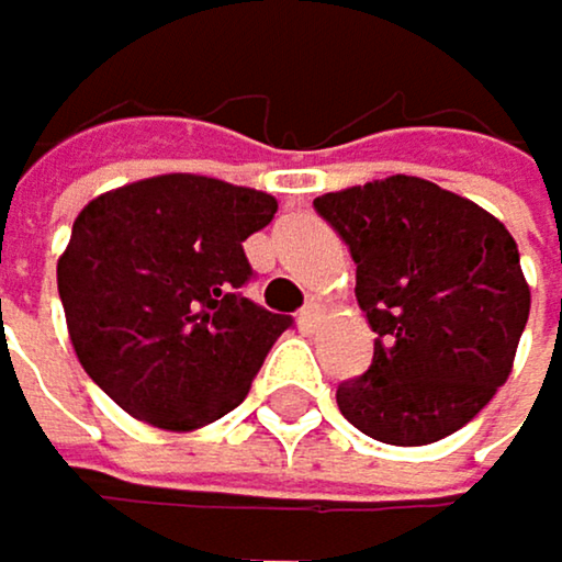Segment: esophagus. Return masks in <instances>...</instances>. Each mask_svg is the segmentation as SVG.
Here are the masks:
<instances>
[{
    "instance_id": "1",
    "label": "esophagus",
    "mask_w": 562,
    "mask_h": 562,
    "mask_svg": "<svg viewBox=\"0 0 562 562\" xmlns=\"http://www.w3.org/2000/svg\"><path fill=\"white\" fill-rule=\"evenodd\" d=\"M316 323H319V306H316V303H310V306H303V310L296 313V327H300L303 334H313V330H316Z\"/></svg>"
}]
</instances>
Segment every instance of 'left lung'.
<instances>
[{"instance_id":"8db88e82","label":"left lung","mask_w":562,"mask_h":562,"mask_svg":"<svg viewBox=\"0 0 562 562\" xmlns=\"http://www.w3.org/2000/svg\"><path fill=\"white\" fill-rule=\"evenodd\" d=\"M350 246L374 363L337 387L340 415L384 445H431L465 428L509 374L529 283L509 228L415 175L319 195Z\"/></svg>"}]
</instances>
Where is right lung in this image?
I'll use <instances>...</instances> for the list:
<instances>
[{"instance_id": "1", "label": "right lung", "mask_w": 562, "mask_h": 562, "mask_svg": "<svg viewBox=\"0 0 562 562\" xmlns=\"http://www.w3.org/2000/svg\"><path fill=\"white\" fill-rule=\"evenodd\" d=\"M276 209L266 191L184 171L83 205L56 286L80 367L131 418L195 431L243 404L293 323L239 293L243 243Z\"/></svg>"}]
</instances>
